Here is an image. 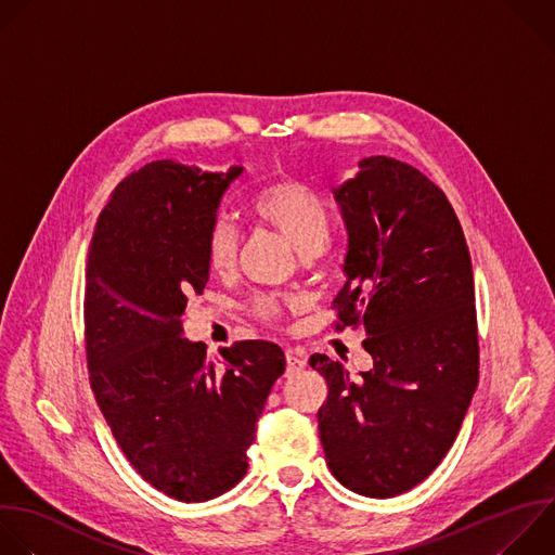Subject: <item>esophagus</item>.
<instances>
[{
  "instance_id": "34e87169",
  "label": "esophagus",
  "mask_w": 555,
  "mask_h": 555,
  "mask_svg": "<svg viewBox=\"0 0 555 555\" xmlns=\"http://www.w3.org/2000/svg\"><path fill=\"white\" fill-rule=\"evenodd\" d=\"M302 367H305V359H302L300 354L287 350V371H285V375H287V377L298 375V373L302 371Z\"/></svg>"
}]
</instances>
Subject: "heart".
I'll list each match as a JSON object with an SVG mask.
<instances>
[{
  "instance_id": "heart-1",
  "label": "heart",
  "mask_w": 555,
  "mask_h": 555,
  "mask_svg": "<svg viewBox=\"0 0 555 555\" xmlns=\"http://www.w3.org/2000/svg\"><path fill=\"white\" fill-rule=\"evenodd\" d=\"M255 216L279 231L302 257H313L326 242L328 220L322 201L307 188V184L283 178L263 188L253 201ZM207 263L216 274H229L235 268L240 235L231 220L218 218L209 227ZM253 313L266 322L281 315V302L272 296H261L253 302Z\"/></svg>"
}]
</instances>
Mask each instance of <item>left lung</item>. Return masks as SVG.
<instances>
[{
	"label": "left lung",
	"instance_id": "1",
	"mask_svg": "<svg viewBox=\"0 0 555 555\" xmlns=\"http://www.w3.org/2000/svg\"><path fill=\"white\" fill-rule=\"evenodd\" d=\"M333 198L346 229L337 326L363 324L373 367L350 379L339 361L309 359L328 384L318 431L339 483L388 499L442 462L475 395L473 266L451 203L403 160L361 158Z\"/></svg>",
	"mask_w": 555,
	"mask_h": 555
}]
</instances>
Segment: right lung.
Here are the masks:
<instances>
[{"label":"right lung","mask_w":555,"mask_h":555,"mask_svg":"<svg viewBox=\"0 0 555 555\" xmlns=\"http://www.w3.org/2000/svg\"><path fill=\"white\" fill-rule=\"evenodd\" d=\"M246 167L171 158L126 176L102 209L87 263V359L95 401L132 468L201 503L248 470V447L285 354L266 339L220 348L182 337L188 296L209 281L207 233Z\"/></svg>","instance_id":"right-lung-1"}]
</instances>
